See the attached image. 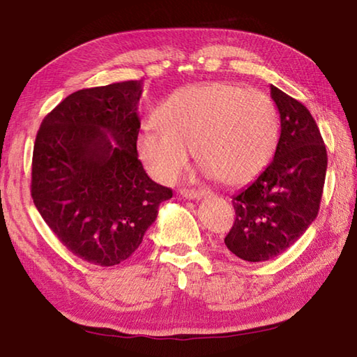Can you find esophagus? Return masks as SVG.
<instances>
[{"instance_id": "34e87169", "label": "esophagus", "mask_w": 357, "mask_h": 357, "mask_svg": "<svg viewBox=\"0 0 357 357\" xmlns=\"http://www.w3.org/2000/svg\"><path fill=\"white\" fill-rule=\"evenodd\" d=\"M181 195H183L184 198L187 199H199L202 197H206V195H208V190H181Z\"/></svg>"}]
</instances>
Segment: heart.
Masks as SVG:
<instances>
[{"label":"heart","instance_id":"heart-1","mask_svg":"<svg viewBox=\"0 0 357 357\" xmlns=\"http://www.w3.org/2000/svg\"><path fill=\"white\" fill-rule=\"evenodd\" d=\"M136 139L137 153L162 183L183 172L190 151L222 184L238 187L266 169L280 137V116L268 94L235 83H199L174 91Z\"/></svg>","mask_w":357,"mask_h":357}]
</instances>
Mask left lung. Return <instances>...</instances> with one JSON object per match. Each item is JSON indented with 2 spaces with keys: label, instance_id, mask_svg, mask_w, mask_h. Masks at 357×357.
<instances>
[{
  "label": "left lung",
  "instance_id": "8db88e82",
  "mask_svg": "<svg viewBox=\"0 0 357 357\" xmlns=\"http://www.w3.org/2000/svg\"><path fill=\"white\" fill-rule=\"evenodd\" d=\"M280 113L274 159L234 197L235 222L225 243L246 261H266L291 248L319 213L326 174V149L305 105L271 85Z\"/></svg>",
  "mask_w": 357,
  "mask_h": 357
}]
</instances>
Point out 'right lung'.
<instances>
[{
	"label": "right lung",
	"mask_w": 357,
	"mask_h": 357,
	"mask_svg": "<svg viewBox=\"0 0 357 357\" xmlns=\"http://www.w3.org/2000/svg\"><path fill=\"white\" fill-rule=\"evenodd\" d=\"M141 96L142 80L75 91L35 139V207L68 250L99 266L127 260L173 195L137 158Z\"/></svg>",
	"instance_id": "right-lung-1"
}]
</instances>
